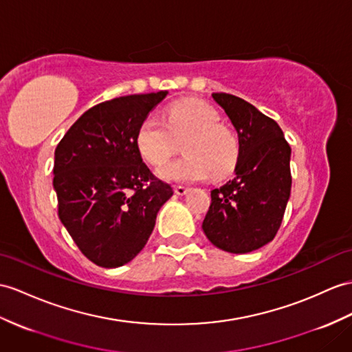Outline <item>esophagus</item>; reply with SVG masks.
Segmentation results:
<instances>
[{
  "label": "esophagus",
  "mask_w": 352,
  "mask_h": 352,
  "mask_svg": "<svg viewBox=\"0 0 352 352\" xmlns=\"http://www.w3.org/2000/svg\"><path fill=\"white\" fill-rule=\"evenodd\" d=\"M188 191H190V188H186V186H181V185L175 186V192H176L177 195H185Z\"/></svg>",
  "instance_id": "esophagus-1"
}]
</instances>
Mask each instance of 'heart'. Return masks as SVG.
Listing matches in <instances>:
<instances>
[{
	"label": "heart",
	"instance_id": "heart-1",
	"mask_svg": "<svg viewBox=\"0 0 352 352\" xmlns=\"http://www.w3.org/2000/svg\"><path fill=\"white\" fill-rule=\"evenodd\" d=\"M184 144V158L158 168V176L168 182H200L209 175L227 176L239 160L236 134L221 125L218 111L203 102H182L167 111L166 122L149 115L135 134L140 155L153 166L164 164L177 143Z\"/></svg>",
	"mask_w": 352,
	"mask_h": 352
}]
</instances>
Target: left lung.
Masks as SVG:
<instances>
[{
  "mask_svg": "<svg viewBox=\"0 0 352 352\" xmlns=\"http://www.w3.org/2000/svg\"><path fill=\"white\" fill-rule=\"evenodd\" d=\"M239 137L234 177L210 191L206 237L222 251L252 252L273 241L291 194V148L280 126L250 102L215 92Z\"/></svg>",
  "mask_w": 352,
  "mask_h": 352,
  "instance_id": "8db88e82",
  "label": "left lung"
}]
</instances>
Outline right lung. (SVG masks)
I'll use <instances>...</instances> for the list:
<instances>
[{"mask_svg":"<svg viewBox=\"0 0 352 352\" xmlns=\"http://www.w3.org/2000/svg\"><path fill=\"white\" fill-rule=\"evenodd\" d=\"M167 91L134 94L91 107L55 149L59 219L77 248L100 267L139 254L173 190L144 164L135 134Z\"/></svg>","mask_w":352,"mask_h":352,"instance_id":"obj_1","label":"right lung"}]
</instances>
